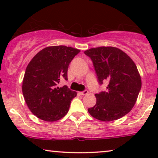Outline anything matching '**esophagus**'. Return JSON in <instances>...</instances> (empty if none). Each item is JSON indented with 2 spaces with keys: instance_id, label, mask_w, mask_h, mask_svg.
I'll list each match as a JSON object with an SVG mask.
<instances>
[{
  "instance_id": "1",
  "label": "esophagus",
  "mask_w": 158,
  "mask_h": 158,
  "mask_svg": "<svg viewBox=\"0 0 158 158\" xmlns=\"http://www.w3.org/2000/svg\"><path fill=\"white\" fill-rule=\"evenodd\" d=\"M78 94L81 95V96H84V95H87L88 94V91L87 90H84V91H83V92H79Z\"/></svg>"
}]
</instances>
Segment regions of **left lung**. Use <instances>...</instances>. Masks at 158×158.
Listing matches in <instances>:
<instances>
[{"label": "left lung", "instance_id": "obj_1", "mask_svg": "<svg viewBox=\"0 0 158 158\" xmlns=\"http://www.w3.org/2000/svg\"><path fill=\"white\" fill-rule=\"evenodd\" d=\"M84 53L92 60L100 84L107 81L106 91L95 94L96 103L88 109L93 117L111 122L132 109L141 89V77L137 66L124 52L114 47H99Z\"/></svg>", "mask_w": 158, "mask_h": 158}]
</instances>
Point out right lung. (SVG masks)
Masks as SVG:
<instances>
[{"mask_svg":"<svg viewBox=\"0 0 158 158\" xmlns=\"http://www.w3.org/2000/svg\"><path fill=\"white\" fill-rule=\"evenodd\" d=\"M81 50L71 47H45L32 58L22 83L23 98L34 115L46 122H55L69 111L77 93L66 85L58 87L62 78L68 80L69 64Z\"/></svg>","mask_w":158,"mask_h":158,"instance_id":"1","label":"right lung"}]
</instances>
